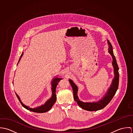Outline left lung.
<instances>
[{
  "label": "left lung",
  "mask_w": 133,
  "mask_h": 133,
  "mask_svg": "<svg viewBox=\"0 0 133 133\" xmlns=\"http://www.w3.org/2000/svg\"><path fill=\"white\" fill-rule=\"evenodd\" d=\"M108 42L109 45V52L111 54V55H112L113 58L112 64L114 68L115 77L113 80V82L110 88L108 90V92L107 93L106 95L104 96V97H103V98H102L101 100L98 102H83L80 101L77 96V91H78L77 87L72 80H70V79L69 80V82L73 89L74 98L75 101L77 102V103H78V105L80 107H81L82 109L87 111H98V110H100L103 109L111 101V100L113 98L114 95L116 94V91L118 88L119 79V74L118 72L119 68L116 61V58L114 56L112 44L109 41V40H108Z\"/></svg>",
  "instance_id": "left-lung-1"
}]
</instances>
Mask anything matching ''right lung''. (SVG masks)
I'll return each mask as SVG.
<instances>
[{"label": "right lung", "mask_w": 133, "mask_h": 133, "mask_svg": "<svg viewBox=\"0 0 133 133\" xmlns=\"http://www.w3.org/2000/svg\"><path fill=\"white\" fill-rule=\"evenodd\" d=\"M23 54V53H22L21 56L19 58V61L21 59V57L22 56ZM62 79V78H55V79H54L53 80V81H52V97L49 99L45 103H44V105H42L40 107H37L36 108H35V109H32V108H30L29 107H28V106H26L24 104H23L20 98H19V97L18 96V95L15 93L16 95L17 96V97L18 98V100L20 101V102L21 103V105L26 109H27L28 110H30L32 112H36V113H45V112H46L48 111H49L51 108L52 107H53V105L54 104V103H55L56 102V87H57V84H58V83L60 81V80H61Z\"/></svg>", "instance_id": "add662e5"}]
</instances>
